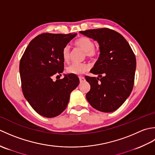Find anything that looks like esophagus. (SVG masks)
Returning <instances> with one entry per match:
<instances>
[{
  "label": "esophagus",
  "instance_id": "obj_1",
  "mask_svg": "<svg viewBox=\"0 0 155 155\" xmlns=\"http://www.w3.org/2000/svg\"><path fill=\"white\" fill-rule=\"evenodd\" d=\"M78 78H79V80H80L81 83H82V82H83L84 81V77H79Z\"/></svg>",
  "mask_w": 155,
  "mask_h": 155
}]
</instances>
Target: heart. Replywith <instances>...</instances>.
Here are the masks:
<instances>
[{"instance_id": "obj_1", "label": "heart", "mask_w": 155, "mask_h": 155, "mask_svg": "<svg viewBox=\"0 0 155 155\" xmlns=\"http://www.w3.org/2000/svg\"><path fill=\"white\" fill-rule=\"evenodd\" d=\"M74 45L77 47L81 49L85 52L86 57L91 60H94L97 58L98 52L94 48V42L91 38L82 37L78 38L74 41ZM62 55L64 61H68L71 57V49L68 45H65L62 51ZM90 67L87 64H77L72 63L67 67V70L68 73L81 75L84 74L85 72L89 70Z\"/></svg>"}]
</instances>
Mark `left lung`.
Instances as JSON below:
<instances>
[{
    "label": "left lung",
    "mask_w": 155,
    "mask_h": 155,
    "mask_svg": "<svg viewBox=\"0 0 155 155\" xmlns=\"http://www.w3.org/2000/svg\"><path fill=\"white\" fill-rule=\"evenodd\" d=\"M80 33L97 41L101 52L91 71V73L98 74V77H85L91 85L87 99L99 111L116 110L132 92L137 64L135 55L126 39L111 29H91Z\"/></svg>",
    "instance_id": "obj_1"
}]
</instances>
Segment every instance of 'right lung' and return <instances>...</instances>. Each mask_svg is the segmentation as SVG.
Returning a JSON list of instances; mask_svg holds the SVG:
<instances>
[{"label":"right lung","instance_id":"1","mask_svg":"<svg viewBox=\"0 0 155 155\" xmlns=\"http://www.w3.org/2000/svg\"><path fill=\"white\" fill-rule=\"evenodd\" d=\"M77 34L43 33L30 42L20 61L19 71L25 98L45 117L58 116L67 108L71 92L79 84L77 75L64 74L62 51Z\"/></svg>","mask_w":155,"mask_h":155}]
</instances>
